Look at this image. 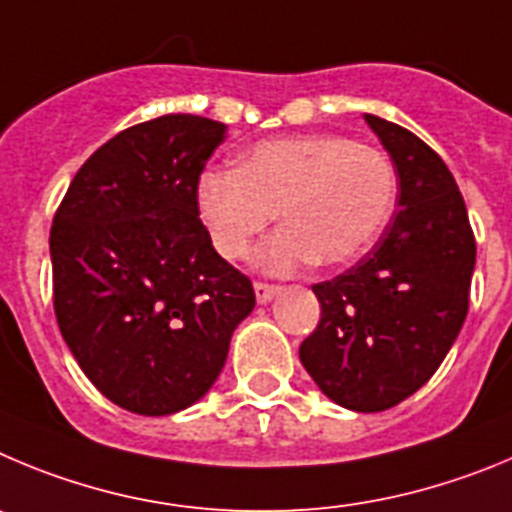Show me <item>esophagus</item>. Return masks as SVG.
<instances>
[{
    "label": "esophagus",
    "instance_id": "34e87169",
    "mask_svg": "<svg viewBox=\"0 0 512 512\" xmlns=\"http://www.w3.org/2000/svg\"><path fill=\"white\" fill-rule=\"evenodd\" d=\"M278 285H270V283H260L257 280L255 283V296H257V303H270L275 298V293H278Z\"/></svg>",
    "mask_w": 512,
    "mask_h": 512
}]
</instances>
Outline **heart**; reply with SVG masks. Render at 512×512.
Masks as SVG:
<instances>
[{
	"label": "heart",
	"instance_id": "heart-1",
	"mask_svg": "<svg viewBox=\"0 0 512 512\" xmlns=\"http://www.w3.org/2000/svg\"><path fill=\"white\" fill-rule=\"evenodd\" d=\"M398 178L385 153L339 135L262 140L234 170L204 173L196 191L211 245L245 260L280 214V232L260 252L267 273L316 262L347 265L375 242L395 204Z\"/></svg>",
	"mask_w": 512,
	"mask_h": 512
}]
</instances>
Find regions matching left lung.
Instances as JSON below:
<instances>
[{"label":"left lung","instance_id":"obj_1","mask_svg":"<svg viewBox=\"0 0 512 512\" xmlns=\"http://www.w3.org/2000/svg\"><path fill=\"white\" fill-rule=\"evenodd\" d=\"M365 119L393 158L398 211L357 265L313 285L321 319L298 354L334 403L377 413L444 362L467 319L477 245L444 160L400 124Z\"/></svg>","mask_w":512,"mask_h":512}]
</instances>
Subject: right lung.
Instances as JSON below:
<instances>
[{"mask_svg": "<svg viewBox=\"0 0 512 512\" xmlns=\"http://www.w3.org/2000/svg\"><path fill=\"white\" fill-rule=\"evenodd\" d=\"M224 130L196 114L122 130L78 168L53 216L55 319L78 367L124 411L196 403L255 308L250 278L199 219L201 170Z\"/></svg>", "mask_w": 512, "mask_h": 512, "instance_id": "obj_1", "label": "right lung"}]
</instances>
